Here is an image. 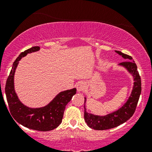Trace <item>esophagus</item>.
<instances>
[{
    "instance_id": "1",
    "label": "esophagus",
    "mask_w": 152,
    "mask_h": 152,
    "mask_svg": "<svg viewBox=\"0 0 152 152\" xmlns=\"http://www.w3.org/2000/svg\"><path fill=\"white\" fill-rule=\"evenodd\" d=\"M76 88H77V91L78 92L83 91L85 89L84 83H82V82H78L77 85H76Z\"/></svg>"
}]
</instances>
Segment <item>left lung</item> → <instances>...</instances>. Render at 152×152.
I'll return each instance as SVG.
<instances>
[{
	"instance_id": "left-lung-1",
	"label": "left lung",
	"mask_w": 152,
	"mask_h": 152,
	"mask_svg": "<svg viewBox=\"0 0 152 152\" xmlns=\"http://www.w3.org/2000/svg\"><path fill=\"white\" fill-rule=\"evenodd\" d=\"M116 52L124 58L128 60L120 63L119 65L124 66L133 76L134 81L133 89L127 102L119 109L106 116H97L88 113L84 106L85 121L90 128L95 130L109 129L119 126L128 121L134 114L142 91L141 78L138 72L137 64L133 61L132 57L118 50H116ZM86 98L85 97L84 102H86Z\"/></svg>"
}]
</instances>
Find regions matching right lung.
<instances>
[{
  "mask_svg": "<svg viewBox=\"0 0 152 152\" xmlns=\"http://www.w3.org/2000/svg\"><path fill=\"white\" fill-rule=\"evenodd\" d=\"M39 46H34L22 52L13 63L6 81V91L9 112L15 121L31 129L48 132L57 128L61 123L66 106L76 93V88L60 92L48 105L41 108H29L23 104L14 90V74L18 61L28 53L38 51ZM14 121V120H13Z\"/></svg>",
  "mask_w": 152,
  "mask_h": 152,
  "instance_id": "right-lung-1",
  "label": "right lung"
}]
</instances>
